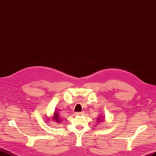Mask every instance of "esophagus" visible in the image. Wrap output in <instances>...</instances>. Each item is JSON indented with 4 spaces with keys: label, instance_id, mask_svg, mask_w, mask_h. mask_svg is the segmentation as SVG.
Segmentation results:
<instances>
[{
    "label": "esophagus",
    "instance_id": "esophagus-1",
    "mask_svg": "<svg viewBox=\"0 0 156 156\" xmlns=\"http://www.w3.org/2000/svg\"><path fill=\"white\" fill-rule=\"evenodd\" d=\"M83 114H84V112H77V113L76 114V115H82Z\"/></svg>",
    "mask_w": 156,
    "mask_h": 156
}]
</instances>
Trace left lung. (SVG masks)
I'll use <instances>...</instances> for the list:
<instances>
[{"label":"left lung","instance_id":"8db88e82","mask_svg":"<svg viewBox=\"0 0 156 156\" xmlns=\"http://www.w3.org/2000/svg\"><path fill=\"white\" fill-rule=\"evenodd\" d=\"M104 117L103 118V117H102V116H100L98 117V123H99V122H104Z\"/></svg>","mask_w":156,"mask_h":156}]
</instances>
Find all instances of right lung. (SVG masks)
Listing matches in <instances>:
<instances>
[{
  "label": "right lung",
  "instance_id": "right-lung-1",
  "mask_svg": "<svg viewBox=\"0 0 156 156\" xmlns=\"http://www.w3.org/2000/svg\"><path fill=\"white\" fill-rule=\"evenodd\" d=\"M52 119H53V121H54V122H56V124H60L61 119H60V118L59 114H58L57 112H56V111L54 112V115H53V117H52ZM49 120H50V119H49Z\"/></svg>",
  "mask_w": 156,
  "mask_h": 156
}]
</instances>
